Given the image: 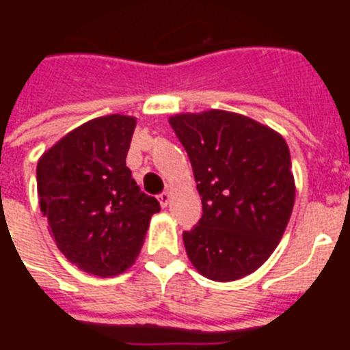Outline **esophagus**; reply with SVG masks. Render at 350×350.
<instances>
[{
    "mask_svg": "<svg viewBox=\"0 0 350 350\" xmlns=\"http://www.w3.org/2000/svg\"><path fill=\"white\" fill-rule=\"evenodd\" d=\"M157 200H159L161 206H166L170 203V200H172V194H170L168 191H163V193H161L159 196H157Z\"/></svg>",
    "mask_w": 350,
    "mask_h": 350,
    "instance_id": "esophagus-1",
    "label": "esophagus"
}]
</instances>
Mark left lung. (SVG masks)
Returning <instances> with one entry per match:
<instances>
[{"label":"left lung","instance_id":"8db88e82","mask_svg":"<svg viewBox=\"0 0 350 350\" xmlns=\"http://www.w3.org/2000/svg\"><path fill=\"white\" fill-rule=\"evenodd\" d=\"M193 166L203 215L184 245L217 282L258 270L279 245L295 205L286 140L245 116L208 110L170 117Z\"/></svg>","mask_w":350,"mask_h":350}]
</instances>
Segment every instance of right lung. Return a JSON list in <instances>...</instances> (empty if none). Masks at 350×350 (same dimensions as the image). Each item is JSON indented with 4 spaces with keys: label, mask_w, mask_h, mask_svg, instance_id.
<instances>
[{
    "label": "right lung",
    "mask_w": 350,
    "mask_h": 350,
    "mask_svg": "<svg viewBox=\"0 0 350 350\" xmlns=\"http://www.w3.org/2000/svg\"><path fill=\"white\" fill-rule=\"evenodd\" d=\"M137 119L107 116L68 133L36 166L42 213L57 249L80 270L112 277L131 267L156 198L126 166Z\"/></svg>",
    "instance_id": "obj_1"
}]
</instances>
